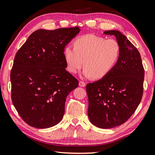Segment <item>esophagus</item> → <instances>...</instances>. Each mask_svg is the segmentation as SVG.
Masks as SVG:
<instances>
[{
    "instance_id": "1",
    "label": "esophagus",
    "mask_w": 155,
    "mask_h": 155,
    "mask_svg": "<svg viewBox=\"0 0 155 155\" xmlns=\"http://www.w3.org/2000/svg\"><path fill=\"white\" fill-rule=\"evenodd\" d=\"M79 86H81V87H85L86 86V83L83 81H80V82H79Z\"/></svg>"
}]
</instances>
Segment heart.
<instances>
[{
  "instance_id": "1",
  "label": "heart",
  "mask_w": 155,
  "mask_h": 155,
  "mask_svg": "<svg viewBox=\"0 0 155 155\" xmlns=\"http://www.w3.org/2000/svg\"><path fill=\"white\" fill-rule=\"evenodd\" d=\"M120 51L117 40L87 34L78 38L74 42V47L67 46L64 57L67 69L71 74H76L84 65V76L101 79L116 65Z\"/></svg>"
}]
</instances>
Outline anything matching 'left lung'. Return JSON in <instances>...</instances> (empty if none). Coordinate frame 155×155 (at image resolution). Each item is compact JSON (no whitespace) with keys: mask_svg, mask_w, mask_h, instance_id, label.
<instances>
[{"mask_svg":"<svg viewBox=\"0 0 155 155\" xmlns=\"http://www.w3.org/2000/svg\"><path fill=\"white\" fill-rule=\"evenodd\" d=\"M120 46V56L109 74L87 84V115L95 126L109 129L128 120L140 103L143 94L144 69L140 54L120 31L109 30Z\"/></svg>","mask_w":155,"mask_h":155,"instance_id":"left-lung-1","label":"left lung"}]
</instances>
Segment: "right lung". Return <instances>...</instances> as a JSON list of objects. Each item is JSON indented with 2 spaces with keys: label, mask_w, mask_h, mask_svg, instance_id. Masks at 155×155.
Returning <instances> with one entry per match:
<instances>
[{
  "label": "right lung",
  "mask_w": 155,
  "mask_h": 155,
  "mask_svg": "<svg viewBox=\"0 0 155 155\" xmlns=\"http://www.w3.org/2000/svg\"><path fill=\"white\" fill-rule=\"evenodd\" d=\"M78 27L38 30L16 53L11 71V99L31 127L48 128L59 124L67 96L78 80L66 71L65 46L80 32Z\"/></svg>",
  "instance_id": "add662e5"
}]
</instances>
